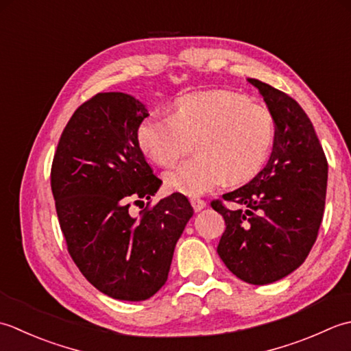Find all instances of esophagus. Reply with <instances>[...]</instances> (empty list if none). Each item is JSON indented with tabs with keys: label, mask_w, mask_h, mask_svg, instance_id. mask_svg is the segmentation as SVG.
Returning <instances> with one entry per match:
<instances>
[{
	"label": "esophagus",
	"mask_w": 351,
	"mask_h": 351,
	"mask_svg": "<svg viewBox=\"0 0 351 351\" xmlns=\"http://www.w3.org/2000/svg\"><path fill=\"white\" fill-rule=\"evenodd\" d=\"M191 204H192V207H194L195 212L203 210L206 207V202L202 198H191Z\"/></svg>",
	"instance_id": "1"
}]
</instances>
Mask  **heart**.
<instances>
[{
    "label": "heart",
    "instance_id": "heart-1",
    "mask_svg": "<svg viewBox=\"0 0 351 351\" xmlns=\"http://www.w3.org/2000/svg\"><path fill=\"white\" fill-rule=\"evenodd\" d=\"M276 121L267 107L228 90L184 94L171 115H149L136 130L139 148L160 167H171L194 142L197 156L165 174L171 192L195 197L227 180L241 184L259 173L273 152Z\"/></svg>",
    "mask_w": 351,
    "mask_h": 351
}]
</instances>
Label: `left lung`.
<instances>
[{"mask_svg":"<svg viewBox=\"0 0 351 351\" xmlns=\"http://www.w3.org/2000/svg\"><path fill=\"white\" fill-rule=\"evenodd\" d=\"M276 121L267 167L252 182L210 203L226 230L217 252L232 273L252 285H268L306 261L323 221L327 159L311 119L294 98L248 78Z\"/></svg>","mask_w":351,"mask_h":351,"instance_id":"1","label":"left lung"}]
</instances>
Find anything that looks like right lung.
<instances>
[{
    "instance_id": "obj_1",
    "label": "right lung",
    "mask_w": 351,
    "mask_h": 351,
    "mask_svg": "<svg viewBox=\"0 0 351 351\" xmlns=\"http://www.w3.org/2000/svg\"><path fill=\"white\" fill-rule=\"evenodd\" d=\"M145 106L123 92L97 94L63 130L51 167V191L68 252L103 294L142 302L165 285L174 248L194 215L174 192L133 217L130 202L149 199L162 180L136 141Z\"/></svg>"
}]
</instances>
